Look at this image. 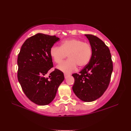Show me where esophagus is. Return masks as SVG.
Instances as JSON below:
<instances>
[{"mask_svg":"<svg viewBox=\"0 0 131 131\" xmlns=\"http://www.w3.org/2000/svg\"><path fill=\"white\" fill-rule=\"evenodd\" d=\"M69 75L68 74H64V76H65V79H66V78H67Z\"/></svg>","mask_w":131,"mask_h":131,"instance_id":"34e87169","label":"esophagus"}]
</instances>
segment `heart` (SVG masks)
Masks as SVG:
<instances>
[{
  "label": "heart",
  "mask_w": 131,
  "mask_h": 131,
  "mask_svg": "<svg viewBox=\"0 0 131 131\" xmlns=\"http://www.w3.org/2000/svg\"><path fill=\"white\" fill-rule=\"evenodd\" d=\"M49 53L57 63L62 62L68 56L69 60L58 65L57 68L69 73L75 70L77 65L81 68L90 62L92 56V47L90 44L78 39H69L63 40L61 47H52Z\"/></svg>",
  "instance_id": "obj_1"
}]
</instances>
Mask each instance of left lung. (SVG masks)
I'll return each instance as SVG.
<instances>
[{
  "instance_id": "1",
  "label": "left lung",
  "mask_w": 131,
  "mask_h": 131,
  "mask_svg": "<svg viewBox=\"0 0 131 131\" xmlns=\"http://www.w3.org/2000/svg\"><path fill=\"white\" fill-rule=\"evenodd\" d=\"M92 47V56L87 65L72 75L73 90L82 101L92 102L98 99L107 90L113 70L112 56L108 47L98 37L85 34Z\"/></svg>"
}]
</instances>
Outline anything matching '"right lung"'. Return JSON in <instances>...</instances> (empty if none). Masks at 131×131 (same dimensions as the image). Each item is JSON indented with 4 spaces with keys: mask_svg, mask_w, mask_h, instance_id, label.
Segmentation results:
<instances>
[{
    "mask_svg": "<svg viewBox=\"0 0 131 131\" xmlns=\"http://www.w3.org/2000/svg\"><path fill=\"white\" fill-rule=\"evenodd\" d=\"M60 38L38 33L25 41L18 55V80L24 93L30 101L38 105L50 104L65 78L63 73L53 67L50 49Z\"/></svg>",
    "mask_w": 131,
    "mask_h": 131,
    "instance_id": "obj_1",
    "label": "right lung"
}]
</instances>
